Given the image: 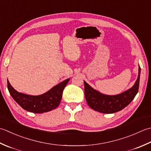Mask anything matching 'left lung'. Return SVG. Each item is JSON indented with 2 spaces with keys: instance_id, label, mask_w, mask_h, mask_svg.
Returning a JSON list of instances; mask_svg holds the SVG:
<instances>
[{
  "instance_id": "obj_1",
  "label": "left lung",
  "mask_w": 151,
  "mask_h": 151,
  "mask_svg": "<svg viewBox=\"0 0 151 151\" xmlns=\"http://www.w3.org/2000/svg\"><path fill=\"white\" fill-rule=\"evenodd\" d=\"M141 68L134 85L129 90L118 95L108 96L94 90L84 81L85 95L91 108L102 113H113L127 107L133 100L138 92L139 85Z\"/></svg>"
}]
</instances>
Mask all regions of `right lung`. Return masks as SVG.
<instances>
[{
  "label": "right lung",
  "mask_w": 151,
  "mask_h": 151,
  "mask_svg": "<svg viewBox=\"0 0 151 151\" xmlns=\"http://www.w3.org/2000/svg\"><path fill=\"white\" fill-rule=\"evenodd\" d=\"M69 80L70 79L64 80L47 93L39 96H31L18 93L12 87L8 80L7 85L11 96L23 109L32 113H42L50 111L58 106L62 99L64 88Z\"/></svg>",
  "instance_id": "right-lung-1"
}]
</instances>
